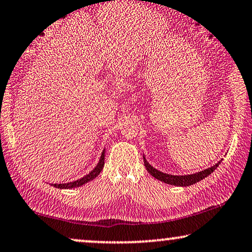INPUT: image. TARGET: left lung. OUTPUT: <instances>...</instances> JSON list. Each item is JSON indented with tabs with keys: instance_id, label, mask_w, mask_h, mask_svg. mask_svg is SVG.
<instances>
[{
	"instance_id": "left-lung-1",
	"label": "left lung",
	"mask_w": 252,
	"mask_h": 252,
	"mask_svg": "<svg viewBox=\"0 0 252 252\" xmlns=\"http://www.w3.org/2000/svg\"><path fill=\"white\" fill-rule=\"evenodd\" d=\"M143 161H145V166L147 169V171L149 172L150 175L153 176V177H155L156 179H158V181H161L163 183H165V184H170V185H176V186H190V185H193L195 183L200 182L201 179H204L207 177V176H210L212 172L214 171L215 169L218 168L219 164H220L221 161H219L217 164H214L213 166H211V168H207L205 170H202V171H199V172H195V174H192V175H184V176H175V175H169V174H164V172L159 171V170L153 168V165H150L148 162H147V159L145 158V155H143Z\"/></svg>"
}]
</instances>
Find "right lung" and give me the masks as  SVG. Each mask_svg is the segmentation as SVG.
<instances>
[{"label":"right lung","mask_w":252,"mask_h":252,"mask_svg":"<svg viewBox=\"0 0 252 252\" xmlns=\"http://www.w3.org/2000/svg\"><path fill=\"white\" fill-rule=\"evenodd\" d=\"M104 158H105V149L103 150L102 155H100V158H99V162H98V164L94 166L93 170H91L89 174L86 175L82 178L77 179V181H75V182L63 183V184H53V186L58 189H74V188H78V186H82L88 182L93 181V179L96 178L97 176L100 174V171H102L104 168Z\"/></svg>","instance_id":"obj_1"}]
</instances>
